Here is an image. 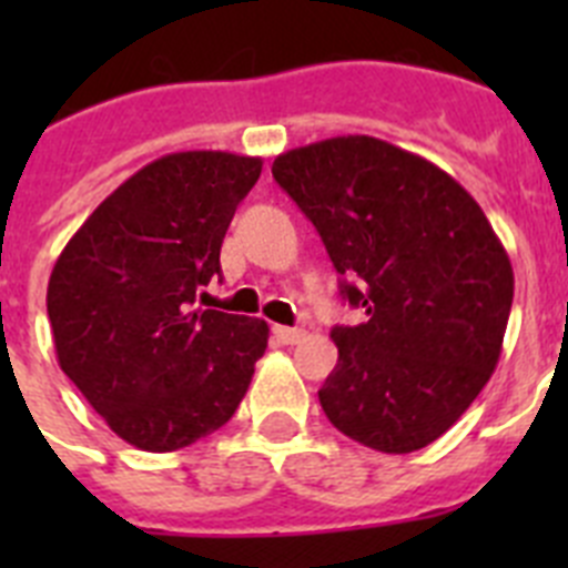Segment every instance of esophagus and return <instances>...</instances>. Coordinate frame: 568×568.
<instances>
[{
	"instance_id": "esophagus-1",
	"label": "esophagus",
	"mask_w": 568,
	"mask_h": 568,
	"mask_svg": "<svg viewBox=\"0 0 568 568\" xmlns=\"http://www.w3.org/2000/svg\"><path fill=\"white\" fill-rule=\"evenodd\" d=\"M273 338L284 346H293L304 338V329H293V327H273Z\"/></svg>"
}]
</instances>
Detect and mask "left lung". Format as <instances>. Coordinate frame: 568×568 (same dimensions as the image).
<instances>
[{"label": "left lung", "instance_id": "left-lung-1", "mask_svg": "<svg viewBox=\"0 0 568 568\" xmlns=\"http://www.w3.org/2000/svg\"><path fill=\"white\" fill-rule=\"evenodd\" d=\"M273 179L318 230L341 295L366 310L329 333V424L378 453L424 449L498 366L515 295L504 244L453 175L373 135L287 150Z\"/></svg>", "mask_w": 568, "mask_h": 568}]
</instances>
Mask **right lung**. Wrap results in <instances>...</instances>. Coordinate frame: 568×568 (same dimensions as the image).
<instances>
[{"label":"right lung","mask_w":568,"mask_h":568,"mask_svg":"<svg viewBox=\"0 0 568 568\" xmlns=\"http://www.w3.org/2000/svg\"><path fill=\"white\" fill-rule=\"evenodd\" d=\"M261 159L187 150L133 173L88 215L48 281L62 373L122 440L175 453L227 424L267 321L195 310Z\"/></svg>","instance_id":"1"}]
</instances>
